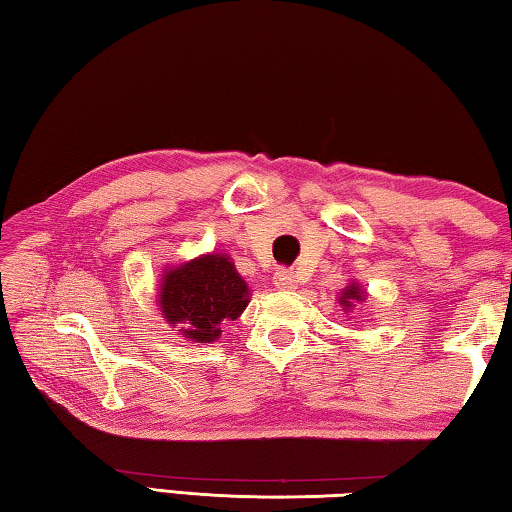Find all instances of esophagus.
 I'll return each instance as SVG.
<instances>
[{
  "instance_id": "esophagus-1",
  "label": "esophagus",
  "mask_w": 512,
  "mask_h": 512,
  "mask_svg": "<svg viewBox=\"0 0 512 512\" xmlns=\"http://www.w3.org/2000/svg\"><path fill=\"white\" fill-rule=\"evenodd\" d=\"M273 284L277 289H293L296 287V275H293L289 268H280V271L273 275Z\"/></svg>"
}]
</instances>
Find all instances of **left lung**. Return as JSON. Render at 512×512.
Returning a JSON list of instances; mask_svg holds the SVG:
<instances>
[{
  "mask_svg": "<svg viewBox=\"0 0 512 512\" xmlns=\"http://www.w3.org/2000/svg\"><path fill=\"white\" fill-rule=\"evenodd\" d=\"M363 298H366V293H363V289L359 287L357 282H352L350 287H345V289L341 291V296H339L341 305H343L345 309H352L354 302H363Z\"/></svg>",
  "mask_w": 512,
  "mask_h": 512,
  "instance_id": "8db88e82",
  "label": "left lung"
}]
</instances>
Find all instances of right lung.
Wrapping results in <instances>:
<instances>
[{"label":"right lung","instance_id":"1","mask_svg":"<svg viewBox=\"0 0 512 512\" xmlns=\"http://www.w3.org/2000/svg\"><path fill=\"white\" fill-rule=\"evenodd\" d=\"M248 284L228 255L212 253L167 268L160 282V311L169 325H183V336L212 343L223 320H235L248 305Z\"/></svg>","mask_w":512,"mask_h":512}]
</instances>
